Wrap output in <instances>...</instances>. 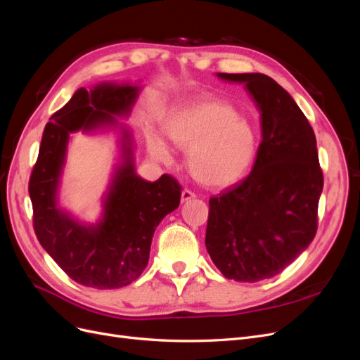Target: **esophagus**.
Listing matches in <instances>:
<instances>
[{"label": "esophagus", "mask_w": 360, "mask_h": 360, "mask_svg": "<svg viewBox=\"0 0 360 360\" xmlns=\"http://www.w3.org/2000/svg\"><path fill=\"white\" fill-rule=\"evenodd\" d=\"M197 195H195L191 189H183L181 191V202H186L189 200H193Z\"/></svg>", "instance_id": "esophagus-1"}]
</instances>
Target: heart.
I'll return each mask as SVG.
<instances>
[{
    "mask_svg": "<svg viewBox=\"0 0 360 360\" xmlns=\"http://www.w3.org/2000/svg\"><path fill=\"white\" fill-rule=\"evenodd\" d=\"M162 127L172 146L188 150V169L205 186L221 188L234 183L257 155L258 138L252 122L228 103H188L174 110ZM148 150L159 162L168 163L172 159L168 146L156 135H150Z\"/></svg>",
    "mask_w": 360,
    "mask_h": 360,
    "instance_id": "heart-1",
    "label": "heart"
}]
</instances>
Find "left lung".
Instances as JSON below:
<instances>
[{
    "instance_id": "obj_1",
    "label": "left lung",
    "mask_w": 360,
    "mask_h": 360,
    "mask_svg": "<svg viewBox=\"0 0 360 360\" xmlns=\"http://www.w3.org/2000/svg\"><path fill=\"white\" fill-rule=\"evenodd\" d=\"M217 78L245 85L259 110L263 139L249 176L210 198L205 248L225 278L258 282L281 274L317 233V141L297 103L270 76Z\"/></svg>"
}]
</instances>
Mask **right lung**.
Instances as JSON below:
<instances>
[{
	"label": "right lung",
	"mask_w": 360,
	"mask_h": 360,
	"mask_svg": "<svg viewBox=\"0 0 360 360\" xmlns=\"http://www.w3.org/2000/svg\"><path fill=\"white\" fill-rule=\"evenodd\" d=\"M139 86L103 82L79 89L49 118L28 192L32 225L43 249L81 285L114 290L132 284L148 263L159 222L180 204L181 186L163 174L156 181L136 176L130 132L123 129V160L117 167L96 224H84L58 207V184L70 134L117 126L127 117Z\"/></svg>",
	"instance_id": "obj_1"
}]
</instances>
